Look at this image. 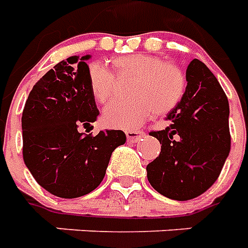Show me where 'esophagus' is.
<instances>
[{"instance_id": "obj_1", "label": "esophagus", "mask_w": 248, "mask_h": 248, "mask_svg": "<svg viewBox=\"0 0 248 248\" xmlns=\"http://www.w3.org/2000/svg\"><path fill=\"white\" fill-rule=\"evenodd\" d=\"M143 135V131H140V130H127L126 131V137H127V140L129 142H135V140H138Z\"/></svg>"}]
</instances>
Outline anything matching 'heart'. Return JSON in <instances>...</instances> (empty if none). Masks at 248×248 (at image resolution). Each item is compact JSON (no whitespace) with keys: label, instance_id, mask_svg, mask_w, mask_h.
I'll use <instances>...</instances> for the list:
<instances>
[{"label":"heart","instance_id":"b5f03b06","mask_svg":"<svg viewBox=\"0 0 248 248\" xmlns=\"http://www.w3.org/2000/svg\"><path fill=\"white\" fill-rule=\"evenodd\" d=\"M117 77L134 76L130 99H117L103 108V124L113 129H135L154 114L166 115L182 102L186 77L181 67L149 54L118 57L113 61ZM87 82L94 99L108 102L117 89V77L105 66L92 63Z\"/></svg>","mask_w":248,"mask_h":248}]
</instances>
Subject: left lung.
Instances as JSON below:
<instances>
[{
	"mask_svg": "<svg viewBox=\"0 0 248 248\" xmlns=\"http://www.w3.org/2000/svg\"><path fill=\"white\" fill-rule=\"evenodd\" d=\"M182 102L167 114L166 129L151 131L161 153L150 162L147 179L156 191L188 201L218 179L231 147L229 99L207 66L192 60L186 70Z\"/></svg>",
	"mask_w": 248,
	"mask_h": 248,
	"instance_id": "8db88e82",
	"label": "left lung"
}]
</instances>
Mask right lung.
<instances>
[{
    "label": "right lung",
    "instance_id": "obj_1",
    "mask_svg": "<svg viewBox=\"0 0 248 248\" xmlns=\"http://www.w3.org/2000/svg\"><path fill=\"white\" fill-rule=\"evenodd\" d=\"M89 58L58 62L33 86L22 111L25 165L41 187L66 199L95 190L111 153L126 142L122 130L81 133L99 114L87 82Z\"/></svg>",
    "mask_w": 248,
    "mask_h": 248
}]
</instances>
